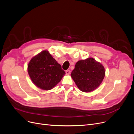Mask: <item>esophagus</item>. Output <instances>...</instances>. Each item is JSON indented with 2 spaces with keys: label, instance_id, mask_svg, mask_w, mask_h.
Masks as SVG:
<instances>
[{
  "label": "esophagus",
  "instance_id": "1",
  "mask_svg": "<svg viewBox=\"0 0 134 134\" xmlns=\"http://www.w3.org/2000/svg\"><path fill=\"white\" fill-rule=\"evenodd\" d=\"M70 73H71V71H69V70H67V71H66V74H70Z\"/></svg>",
  "mask_w": 134,
  "mask_h": 134
}]
</instances>
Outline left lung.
<instances>
[{
    "label": "left lung",
    "instance_id": "8db88e82",
    "mask_svg": "<svg viewBox=\"0 0 134 134\" xmlns=\"http://www.w3.org/2000/svg\"><path fill=\"white\" fill-rule=\"evenodd\" d=\"M105 73L104 67L101 63L93 58H88L76 63L71 76L81 91L90 92L100 85Z\"/></svg>",
    "mask_w": 134,
    "mask_h": 134
}]
</instances>
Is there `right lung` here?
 Returning a JSON list of instances; mask_svg holds the SVG:
<instances>
[{"mask_svg":"<svg viewBox=\"0 0 134 134\" xmlns=\"http://www.w3.org/2000/svg\"><path fill=\"white\" fill-rule=\"evenodd\" d=\"M27 71L32 82L38 87L52 89L60 81L65 72L47 51L41 52L29 62Z\"/></svg>","mask_w":134,"mask_h":134,"instance_id":"add662e5","label":"right lung"}]
</instances>
